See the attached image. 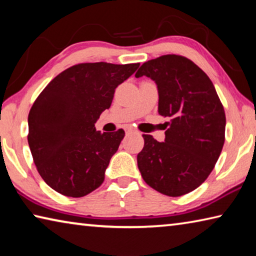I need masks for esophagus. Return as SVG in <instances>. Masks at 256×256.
I'll return each mask as SVG.
<instances>
[{
  "label": "esophagus",
  "instance_id": "1",
  "mask_svg": "<svg viewBox=\"0 0 256 256\" xmlns=\"http://www.w3.org/2000/svg\"><path fill=\"white\" fill-rule=\"evenodd\" d=\"M128 133H136V134H138L136 131H133V130H131V128L128 130Z\"/></svg>",
  "mask_w": 256,
  "mask_h": 256
}]
</instances>
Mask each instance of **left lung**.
Listing matches in <instances>:
<instances>
[{
  "label": "left lung",
  "mask_w": 256,
  "mask_h": 256,
  "mask_svg": "<svg viewBox=\"0 0 256 256\" xmlns=\"http://www.w3.org/2000/svg\"><path fill=\"white\" fill-rule=\"evenodd\" d=\"M142 76L156 82L158 112L170 122L164 142L142 136L138 170L162 194L184 196L208 178L222 152L226 128L222 104L209 76L184 56L150 60L136 73V78Z\"/></svg>",
  "instance_id": "1"
}]
</instances>
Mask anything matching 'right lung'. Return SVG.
<instances>
[{
  "label": "right lung",
  "instance_id": "add662e5",
  "mask_svg": "<svg viewBox=\"0 0 256 256\" xmlns=\"http://www.w3.org/2000/svg\"><path fill=\"white\" fill-rule=\"evenodd\" d=\"M140 63H82L55 76L28 116V144L42 178L56 192L81 198L105 180L124 131L100 133L94 124L115 89Z\"/></svg>",
  "mask_w": 256,
  "mask_h": 256
}]
</instances>
